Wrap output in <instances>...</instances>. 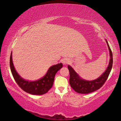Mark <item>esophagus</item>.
<instances>
[{
  "label": "esophagus",
  "mask_w": 121,
  "mask_h": 121,
  "mask_svg": "<svg viewBox=\"0 0 121 121\" xmlns=\"http://www.w3.org/2000/svg\"><path fill=\"white\" fill-rule=\"evenodd\" d=\"M61 62H62V63L63 65H66V64H68V63L69 62V60L68 59L65 58V59H63L62 60H61Z\"/></svg>",
  "instance_id": "1"
}]
</instances>
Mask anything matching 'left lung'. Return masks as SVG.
Returning a JSON list of instances; mask_svg holds the SVG:
<instances>
[{
	"label": "left lung",
	"mask_w": 121,
	"mask_h": 121,
	"mask_svg": "<svg viewBox=\"0 0 121 121\" xmlns=\"http://www.w3.org/2000/svg\"><path fill=\"white\" fill-rule=\"evenodd\" d=\"M106 41L109 51L110 61L109 65L106 70L97 79L93 81H86L83 79L75 72L72 67L70 65H68V68L70 73L69 84L70 86L76 92L82 94H88L93 92L101 87L107 79L112 68V54L107 40Z\"/></svg>",
	"instance_id": "1"
}]
</instances>
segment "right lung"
Returning <instances> with one entry per match:
<instances>
[{
  "label": "right lung",
  "mask_w": 121,
  "mask_h": 121,
  "mask_svg": "<svg viewBox=\"0 0 121 121\" xmlns=\"http://www.w3.org/2000/svg\"><path fill=\"white\" fill-rule=\"evenodd\" d=\"M9 63L12 75L17 85L26 92L34 95H42L48 92L52 87L56 73L63 66L61 63L52 65L43 77L37 81L31 82L24 80L16 72L12 61V53Z\"/></svg>",
  "instance_id": "right-lung-1"
}]
</instances>
